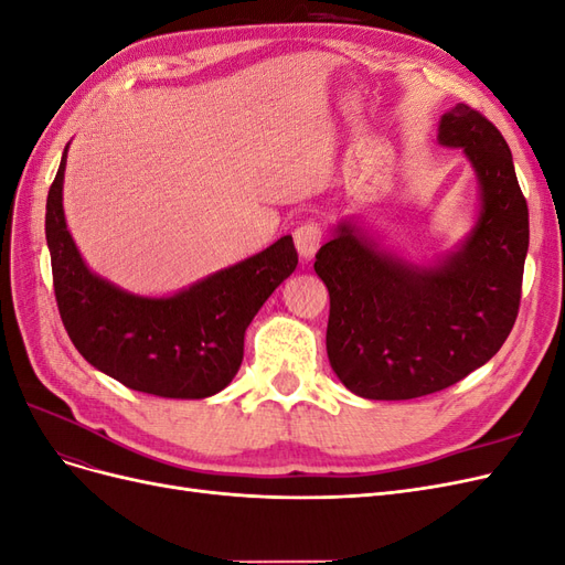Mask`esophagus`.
<instances>
[{
  "label": "esophagus",
  "mask_w": 565,
  "mask_h": 565,
  "mask_svg": "<svg viewBox=\"0 0 565 565\" xmlns=\"http://www.w3.org/2000/svg\"><path fill=\"white\" fill-rule=\"evenodd\" d=\"M320 243H322V228H320V224H316V221L301 224L295 231V247H297L301 259H313Z\"/></svg>",
  "instance_id": "esophagus-1"
}]
</instances>
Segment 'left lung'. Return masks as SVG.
Segmentation results:
<instances>
[{
	"instance_id": "obj_1",
	"label": "left lung",
	"mask_w": 565,
	"mask_h": 565,
	"mask_svg": "<svg viewBox=\"0 0 565 565\" xmlns=\"http://www.w3.org/2000/svg\"><path fill=\"white\" fill-rule=\"evenodd\" d=\"M438 143L461 148L478 181L465 241L415 264L341 218L316 254L330 292V365L361 398L407 401L457 384L502 349L519 316L530 231L511 150L465 104L440 115Z\"/></svg>"
}]
</instances>
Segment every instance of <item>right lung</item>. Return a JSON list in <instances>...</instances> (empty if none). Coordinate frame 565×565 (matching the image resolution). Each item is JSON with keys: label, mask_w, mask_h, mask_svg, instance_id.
<instances>
[{"label": "right lung", "mask_w": 565, "mask_h": 565, "mask_svg": "<svg viewBox=\"0 0 565 565\" xmlns=\"http://www.w3.org/2000/svg\"><path fill=\"white\" fill-rule=\"evenodd\" d=\"M67 148L46 198V245L61 320L75 349L127 388L198 401L224 391L241 370L245 330L297 268L292 235L167 297L127 292L94 273L63 212Z\"/></svg>", "instance_id": "1"}]
</instances>
